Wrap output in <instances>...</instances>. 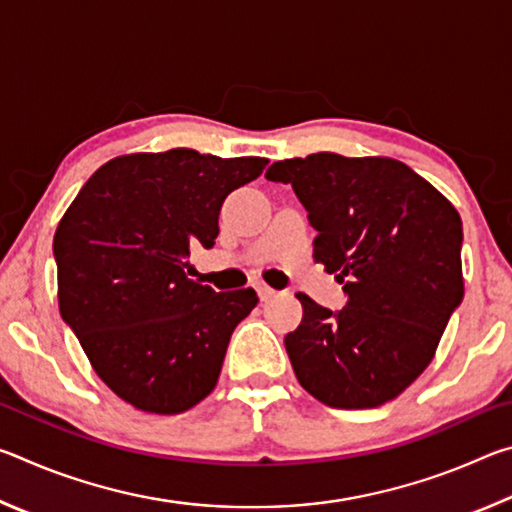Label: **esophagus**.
Masks as SVG:
<instances>
[{"label":"esophagus","mask_w":512,"mask_h":512,"mask_svg":"<svg viewBox=\"0 0 512 512\" xmlns=\"http://www.w3.org/2000/svg\"><path fill=\"white\" fill-rule=\"evenodd\" d=\"M257 293H259V298H262V300H268V298L275 296V289L266 287V284H257Z\"/></svg>","instance_id":"34e87169"}]
</instances>
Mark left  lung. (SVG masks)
<instances>
[{
	"label": "left lung",
	"instance_id": "left-lung-1",
	"mask_svg": "<svg viewBox=\"0 0 512 512\" xmlns=\"http://www.w3.org/2000/svg\"><path fill=\"white\" fill-rule=\"evenodd\" d=\"M273 183L305 205L316 262L348 302L305 293L302 323L284 336L300 386L332 409H375L429 366L463 300V221L456 207L393 158L311 153L275 162Z\"/></svg>",
	"mask_w": 512,
	"mask_h": 512
}]
</instances>
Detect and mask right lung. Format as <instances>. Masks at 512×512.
Returning a JSON list of instances; mask_svg holds the SVG:
<instances>
[{
    "label": "right lung",
    "instance_id": "add662e5",
    "mask_svg": "<svg viewBox=\"0 0 512 512\" xmlns=\"http://www.w3.org/2000/svg\"><path fill=\"white\" fill-rule=\"evenodd\" d=\"M266 162L194 149L119 155L60 219V316L103 384L135 409L183 413L214 391L257 293L189 280V250L214 246L225 196Z\"/></svg>",
    "mask_w": 512,
    "mask_h": 512
}]
</instances>
